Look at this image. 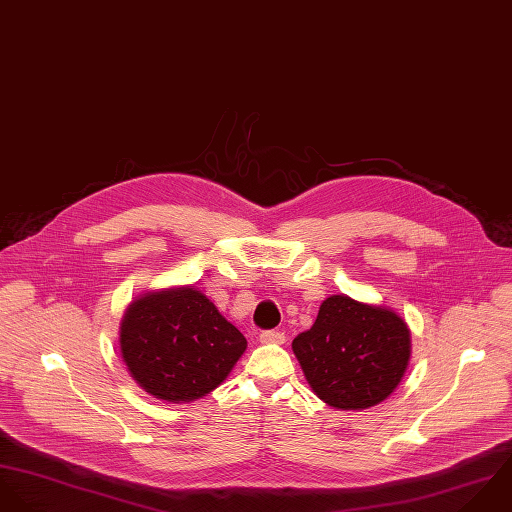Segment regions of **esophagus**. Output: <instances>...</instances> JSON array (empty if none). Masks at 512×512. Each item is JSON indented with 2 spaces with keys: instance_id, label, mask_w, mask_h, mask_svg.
I'll use <instances>...</instances> for the list:
<instances>
[{
  "instance_id": "esophagus-1",
  "label": "esophagus",
  "mask_w": 512,
  "mask_h": 512,
  "mask_svg": "<svg viewBox=\"0 0 512 512\" xmlns=\"http://www.w3.org/2000/svg\"><path fill=\"white\" fill-rule=\"evenodd\" d=\"M259 340L263 344H283L285 342V332H281V330H263Z\"/></svg>"
}]
</instances>
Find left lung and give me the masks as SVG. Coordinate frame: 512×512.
I'll list each match as a JSON object with an SVG mask.
<instances>
[{"instance_id": "obj_1", "label": "left lung", "mask_w": 512, "mask_h": 512, "mask_svg": "<svg viewBox=\"0 0 512 512\" xmlns=\"http://www.w3.org/2000/svg\"><path fill=\"white\" fill-rule=\"evenodd\" d=\"M312 392L336 409H368L402 382L411 354L408 324L392 308L346 295L322 301L314 324L293 340Z\"/></svg>"}]
</instances>
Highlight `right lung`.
Segmentation results:
<instances>
[{
  "label": "right lung",
  "mask_w": 512,
  "mask_h": 512,
  "mask_svg": "<svg viewBox=\"0 0 512 512\" xmlns=\"http://www.w3.org/2000/svg\"><path fill=\"white\" fill-rule=\"evenodd\" d=\"M245 348V336L192 287L146 293L120 322V352L130 376L150 396L174 404L215 390Z\"/></svg>",
  "instance_id": "1"
}]
</instances>
